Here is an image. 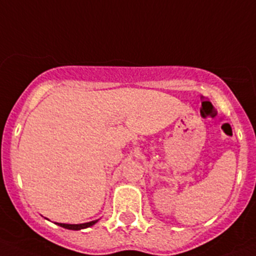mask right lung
Here are the masks:
<instances>
[{
  "label": "right lung",
  "instance_id": "right-lung-1",
  "mask_svg": "<svg viewBox=\"0 0 256 256\" xmlns=\"http://www.w3.org/2000/svg\"><path fill=\"white\" fill-rule=\"evenodd\" d=\"M97 222L96 221H91V222H86V224H58L60 227H64V228H68V230H82V228H87V227L92 226Z\"/></svg>",
  "mask_w": 256,
  "mask_h": 256
}]
</instances>
